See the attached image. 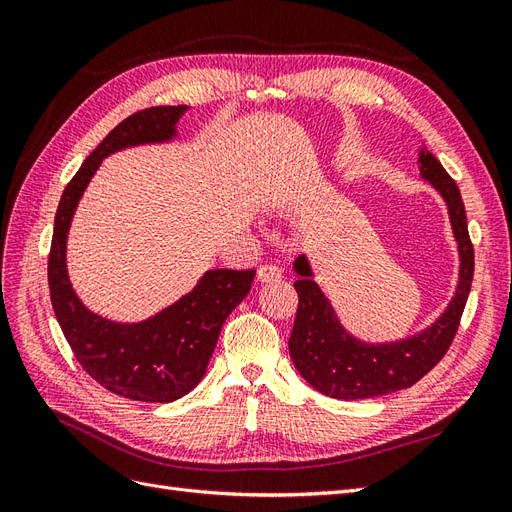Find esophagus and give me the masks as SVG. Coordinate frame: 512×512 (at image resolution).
I'll return each instance as SVG.
<instances>
[{"label":"esophagus","mask_w":512,"mask_h":512,"mask_svg":"<svg viewBox=\"0 0 512 512\" xmlns=\"http://www.w3.org/2000/svg\"><path fill=\"white\" fill-rule=\"evenodd\" d=\"M280 280H282V269H277L275 265H262L258 269L260 284H271V282H280Z\"/></svg>","instance_id":"34e87169"}]
</instances>
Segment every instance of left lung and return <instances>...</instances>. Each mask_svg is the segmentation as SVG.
I'll return each mask as SVG.
<instances>
[{
    "label": "left lung",
    "mask_w": 512,
    "mask_h": 512,
    "mask_svg": "<svg viewBox=\"0 0 512 512\" xmlns=\"http://www.w3.org/2000/svg\"><path fill=\"white\" fill-rule=\"evenodd\" d=\"M421 175L436 188L448 205V215L459 243V286L446 312L429 329L393 344H363L350 337L333 314L318 284L312 280L305 256L294 262L299 280L297 318L288 339V350L299 374L322 395L335 399H367L389 395L416 384L436 367L457 335L463 307L474 277V245L470 241L466 207L455 179L438 158L421 151Z\"/></svg>",
    "instance_id": "left-lung-1"
}]
</instances>
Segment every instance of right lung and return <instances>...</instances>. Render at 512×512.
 <instances>
[{
	"label": "right lung",
	"instance_id": "right-lung-1",
	"mask_svg": "<svg viewBox=\"0 0 512 512\" xmlns=\"http://www.w3.org/2000/svg\"><path fill=\"white\" fill-rule=\"evenodd\" d=\"M183 111L185 106H151L108 132L61 194L49 252L51 303L76 361L106 391L153 404L183 397L205 376L222 324L247 297L256 271H207L190 294L156 318L115 324L91 314L76 299L66 271V235L102 158L130 145L168 141Z\"/></svg>",
	"mask_w": 512,
	"mask_h": 512
}]
</instances>
